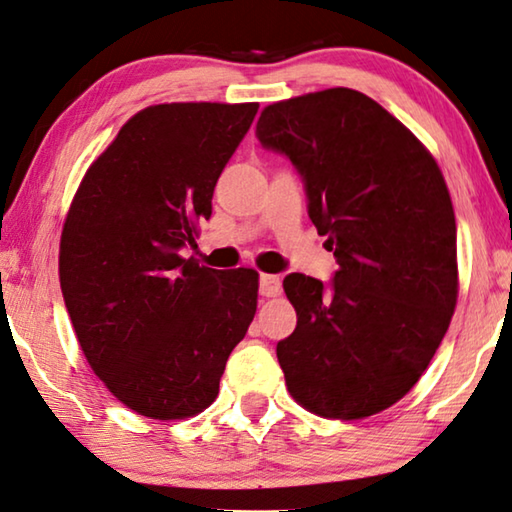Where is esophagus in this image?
Masks as SVG:
<instances>
[{
    "instance_id": "esophagus-1",
    "label": "esophagus",
    "mask_w": 512,
    "mask_h": 512,
    "mask_svg": "<svg viewBox=\"0 0 512 512\" xmlns=\"http://www.w3.org/2000/svg\"><path fill=\"white\" fill-rule=\"evenodd\" d=\"M258 286H261V295L263 297H276L281 292V279L274 274H261L258 279Z\"/></svg>"
}]
</instances>
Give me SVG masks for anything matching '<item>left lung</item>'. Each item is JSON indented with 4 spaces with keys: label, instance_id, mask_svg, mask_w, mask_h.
Masks as SVG:
<instances>
[{
    "label": "left lung",
    "instance_id": "obj_1",
    "mask_svg": "<svg viewBox=\"0 0 512 512\" xmlns=\"http://www.w3.org/2000/svg\"><path fill=\"white\" fill-rule=\"evenodd\" d=\"M256 138L295 165L338 263L329 283L283 279L297 311L276 345L290 395L335 420L381 413L420 381L456 308V217L440 167L351 88L267 106Z\"/></svg>",
    "mask_w": 512,
    "mask_h": 512
}]
</instances>
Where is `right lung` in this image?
I'll use <instances>...</instances> for the list:
<instances>
[{"label":"right lung","instance_id":"1","mask_svg":"<svg viewBox=\"0 0 512 512\" xmlns=\"http://www.w3.org/2000/svg\"><path fill=\"white\" fill-rule=\"evenodd\" d=\"M258 104H158L90 165L67 213L58 274L79 345L106 388L152 420L215 401L256 315L258 272L183 258Z\"/></svg>","mask_w":512,"mask_h":512}]
</instances>
